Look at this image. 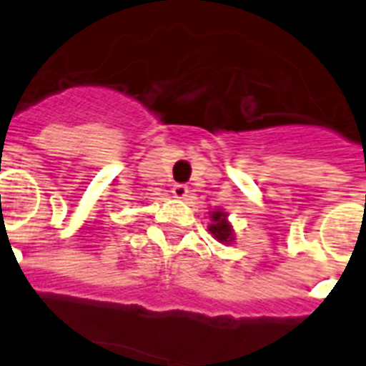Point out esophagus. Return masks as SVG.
I'll return each instance as SVG.
<instances>
[{
    "instance_id": "1",
    "label": "esophagus",
    "mask_w": 366,
    "mask_h": 366,
    "mask_svg": "<svg viewBox=\"0 0 366 366\" xmlns=\"http://www.w3.org/2000/svg\"><path fill=\"white\" fill-rule=\"evenodd\" d=\"M188 194H189V189L186 184H174V186H172V195H174L177 199H186Z\"/></svg>"
}]
</instances>
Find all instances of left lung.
Segmentation results:
<instances>
[{"mask_svg":"<svg viewBox=\"0 0 366 366\" xmlns=\"http://www.w3.org/2000/svg\"><path fill=\"white\" fill-rule=\"evenodd\" d=\"M209 218H211V224H209V234L222 244H232L235 239L234 228L228 220V212L222 211V209H217V211L209 212Z\"/></svg>","mask_w":366,"mask_h":366,"instance_id":"8db88e82","label":"left lung"}]
</instances>
